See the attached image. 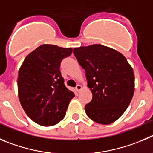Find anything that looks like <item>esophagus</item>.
<instances>
[{
	"instance_id": "esophagus-1",
	"label": "esophagus",
	"mask_w": 153,
	"mask_h": 153,
	"mask_svg": "<svg viewBox=\"0 0 153 153\" xmlns=\"http://www.w3.org/2000/svg\"><path fill=\"white\" fill-rule=\"evenodd\" d=\"M82 85H77V86L75 87V90H76L78 92L82 90Z\"/></svg>"
}]
</instances>
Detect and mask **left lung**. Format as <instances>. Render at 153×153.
<instances>
[{
    "label": "left lung",
    "instance_id": "obj_1",
    "mask_svg": "<svg viewBox=\"0 0 153 153\" xmlns=\"http://www.w3.org/2000/svg\"><path fill=\"white\" fill-rule=\"evenodd\" d=\"M73 53L85 70L92 100L85 107L90 119L110 124L125 112L134 94V74L126 58L100 44L75 48Z\"/></svg>",
    "mask_w": 153,
    "mask_h": 153
}]
</instances>
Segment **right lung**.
I'll return each mask as SVG.
<instances>
[{"label":"right lung","instance_id":"1","mask_svg":"<svg viewBox=\"0 0 153 153\" xmlns=\"http://www.w3.org/2000/svg\"><path fill=\"white\" fill-rule=\"evenodd\" d=\"M71 48L44 44L30 53L20 66L17 87L27 116L41 126H53L65 116L75 94L67 88L59 68Z\"/></svg>","mask_w":153,"mask_h":153}]
</instances>
